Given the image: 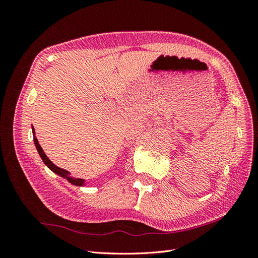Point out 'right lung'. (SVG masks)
<instances>
[{"mask_svg":"<svg viewBox=\"0 0 258 258\" xmlns=\"http://www.w3.org/2000/svg\"><path fill=\"white\" fill-rule=\"evenodd\" d=\"M32 134L34 135V129H33V127H32ZM33 141H34V145H36V148H37V150H38L39 155L41 156V158H42L43 163H44V164L48 167V168H50L53 172L57 173L58 176H60V177H62V178L67 179V180H68V182H71V183H72V184H74V185H78V186L85 185V180H83V179H80V178H75V177H72V176H71V173H69V171H67V170H65V169H61V168H59V167H57L56 165H54V164L50 161V159H48V157L45 155V153L43 152L42 148H41L40 143L38 142V139L36 138V136H33Z\"/></svg>","mask_w":258,"mask_h":258,"instance_id":"1","label":"right lung"}]
</instances>
